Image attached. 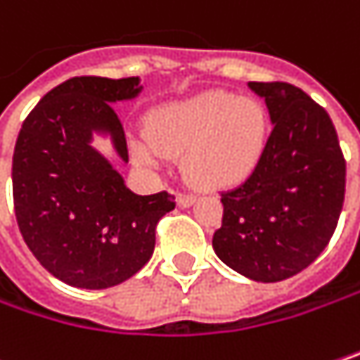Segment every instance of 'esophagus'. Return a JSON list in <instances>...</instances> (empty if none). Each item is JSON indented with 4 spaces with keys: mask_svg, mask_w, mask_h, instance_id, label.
I'll return each instance as SVG.
<instances>
[{
    "mask_svg": "<svg viewBox=\"0 0 360 360\" xmlns=\"http://www.w3.org/2000/svg\"><path fill=\"white\" fill-rule=\"evenodd\" d=\"M193 202H195V195H191V193H179L177 195V204L181 208H189Z\"/></svg>",
    "mask_w": 360,
    "mask_h": 360,
    "instance_id": "esophagus-1",
    "label": "esophagus"
}]
</instances>
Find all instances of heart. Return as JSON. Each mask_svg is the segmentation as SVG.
I'll return each mask as SVG.
<instances>
[{
  "label": "heart",
  "mask_w": 360,
  "mask_h": 360,
  "mask_svg": "<svg viewBox=\"0 0 360 360\" xmlns=\"http://www.w3.org/2000/svg\"><path fill=\"white\" fill-rule=\"evenodd\" d=\"M268 113L253 98L210 90L165 103L146 117V136L134 144L140 160L156 167L183 152V173L198 187L239 185L257 169L268 144Z\"/></svg>",
  "instance_id": "heart-1"
}]
</instances>
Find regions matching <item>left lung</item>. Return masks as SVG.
Here are the masks:
<instances>
[{
    "label": "left lung",
    "instance_id": "left-lung-1",
    "mask_svg": "<svg viewBox=\"0 0 360 360\" xmlns=\"http://www.w3.org/2000/svg\"><path fill=\"white\" fill-rule=\"evenodd\" d=\"M266 101L272 134L257 169L224 191L216 255L255 282H280L317 259L342 212L346 187L336 127L311 96L286 82H249Z\"/></svg>",
    "mask_w": 360,
    "mask_h": 360
}]
</instances>
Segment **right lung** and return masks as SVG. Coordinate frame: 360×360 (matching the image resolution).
Instances as JSON below:
<instances>
[{
    "instance_id": "obj_1",
    "label": "right lung",
    "mask_w": 360,
    "mask_h": 360,
    "mask_svg": "<svg viewBox=\"0 0 360 360\" xmlns=\"http://www.w3.org/2000/svg\"><path fill=\"white\" fill-rule=\"evenodd\" d=\"M142 90L140 78L78 76L55 86L28 113L12 160L20 233L41 266L78 288H109L152 257L156 224L175 195H136L111 162L90 146L109 134L127 162L125 129L115 103Z\"/></svg>"
}]
</instances>
